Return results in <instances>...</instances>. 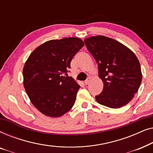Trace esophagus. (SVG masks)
<instances>
[{"mask_svg": "<svg viewBox=\"0 0 153 153\" xmlns=\"http://www.w3.org/2000/svg\"><path fill=\"white\" fill-rule=\"evenodd\" d=\"M89 83H90V79H86V80H85V82H84V83H85V85L89 84Z\"/></svg>", "mask_w": 153, "mask_h": 153, "instance_id": "1", "label": "esophagus"}]
</instances>
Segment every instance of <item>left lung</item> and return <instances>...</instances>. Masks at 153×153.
<instances>
[{"label": "left lung", "instance_id": "left-lung-1", "mask_svg": "<svg viewBox=\"0 0 153 153\" xmlns=\"http://www.w3.org/2000/svg\"><path fill=\"white\" fill-rule=\"evenodd\" d=\"M87 49L98 65L103 91L95 96L98 103L117 108L126 105L142 80L139 61L129 48L109 37L97 35L85 39Z\"/></svg>", "mask_w": 153, "mask_h": 153}]
</instances>
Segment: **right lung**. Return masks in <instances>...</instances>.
<instances>
[{
  "instance_id": "obj_1",
  "label": "right lung",
  "mask_w": 153,
  "mask_h": 153,
  "mask_svg": "<svg viewBox=\"0 0 153 153\" xmlns=\"http://www.w3.org/2000/svg\"><path fill=\"white\" fill-rule=\"evenodd\" d=\"M84 46L80 38L67 37L43 43L33 51L23 70L24 86L42 114L60 117L74 106L80 85L68 75L75 54Z\"/></svg>"
}]
</instances>
